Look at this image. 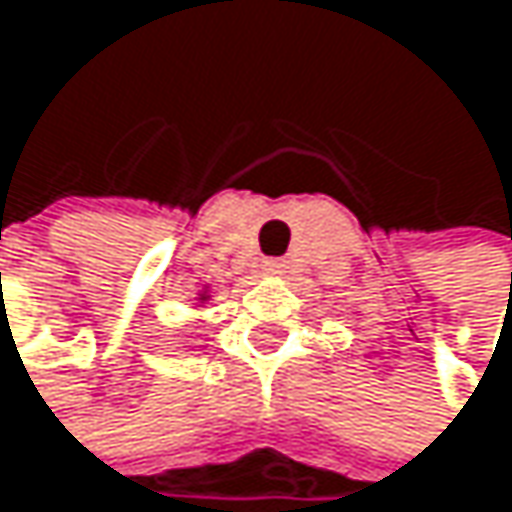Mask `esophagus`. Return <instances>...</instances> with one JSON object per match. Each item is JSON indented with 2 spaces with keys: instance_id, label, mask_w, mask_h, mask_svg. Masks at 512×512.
I'll return each instance as SVG.
<instances>
[{
  "instance_id": "obj_1",
  "label": "esophagus",
  "mask_w": 512,
  "mask_h": 512,
  "mask_svg": "<svg viewBox=\"0 0 512 512\" xmlns=\"http://www.w3.org/2000/svg\"><path fill=\"white\" fill-rule=\"evenodd\" d=\"M286 271V262L283 259H268L265 262V274H283Z\"/></svg>"
}]
</instances>
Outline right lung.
Here are the masks:
<instances>
[{"label":"right lung","instance_id":"1","mask_svg":"<svg viewBox=\"0 0 512 512\" xmlns=\"http://www.w3.org/2000/svg\"><path fill=\"white\" fill-rule=\"evenodd\" d=\"M211 292H214L211 286H199V289H196V298H193V304H196V307L208 304V301H211Z\"/></svg>","mask_w":512,"mask_h":512}]
</instances>
